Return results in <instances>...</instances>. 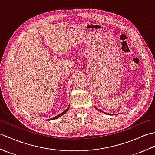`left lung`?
Here are the masks:
<instances>
[{"mask_svg": "<svg viewBox=\"0 0 155 155\" xmlns=\"http://www.w3.org/2000/svg\"><path fill=\"white\" fill-rule=\"evenodd\" d=\"M96 108H97V107H96ZM98 110H100L99 109H98ZM100 111H101V110H100ZM106 114H107V113H106ZM111 114V115H113V114Z\"/></svg>", "mask_w": 155, "mask_h": 155, "instance_id": "8db88e82", "label": "left lung"}]
</instances>
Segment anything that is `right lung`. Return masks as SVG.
Instances as JSON below:
<instances>
[{"instance_id":"right-lung-1","label":"right lung","mask_w":155,"mask_h":155,"mask_svg":"<svg viewBox=\"0 0 155 155\" xmlns=\"http://www.w3.org/2000/svg\"><path fill=\"white\" fill-rule=\"evenodd\" d=\"M69 107H70V106H68V107L67 108V109H66L64 111H63L62 112V113H61V114H58L57 116H56V117H53V118H51V119H48V120H54V119H57V118H59L60 117H61L62 115H63L64 114H65L66 113H67V112L68 110V109H69Z\"/></svg>"}]
</instances>
